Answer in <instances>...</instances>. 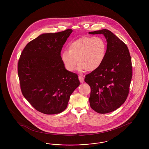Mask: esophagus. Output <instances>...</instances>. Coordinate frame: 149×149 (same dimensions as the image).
I'll return each mask as SVG.
<instances>
[{
  "instance_id": "1",
  "label": "esophagus",
  "mask_w": 149,
  "mask_h": 149,
  "mask_svg": "<svg viewBox=\"0 0 149 149\" xmlns=\"http://www.w3.org/2000/svg\"><path fill=\"white\" fill-rule=\"evenodd\" d=\"M79 79L80 82L81 83L84 81V78H83V77H81V76H79Z\"/></svg>"
}]
</instances>
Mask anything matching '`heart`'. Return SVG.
I'll return each instance as SVG.
<instances>
[{
  "instance_id": "heart-1",
  "label": "heart",
  "mask_w": 149,
  "mask_h": 149,
  "mask_svg": "<svg viewBox=\"0 0 149 149\" xmlns=\"http://www.w3.org/2000/svg\"><path fill=\"white\" fill-rule=\"evenodd\" d=\"M106 51V43L103 38L82 36L69 45L68 51L61 53V58L68 71H74L77 62L79 71H95L103 63Z\"/></svg>"
}]
</instances>
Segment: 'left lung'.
Wrapping results in <instances>:
<instances>
[{
  "label": "left lung",
  "mask_w": 149,
  "mask_h": 149,
  "mask_svg": "<svg viewBox=\"0 0 149 149\" xmlns=\"http://www.w3.org/2000/svg\"><path fill=\"white\" fill-rule=\"evenodd\" d=\"M102 34L106 39V55L98 69L85 76L91 88L90 106L97 113L113 112L126 101L132 76L131 56L127 46L108 29L89 32Z\"/></svg>",
  "instance_id": "1"
}]
</instances>
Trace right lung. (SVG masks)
Here are the masks:
<instances>
[{
    "label": "right lung",
    "instance_id": "add662e5",
    "mask_svg": "<svg viewBox=\"0 0 149 149\" xmlns=\"http://www.w3.org/2000/svg\"><path fill=\"white\" fill-rule=\"evenodd\" d=\"M72 32L68 29L39 36L26 46L18 61L22 94L42 113L64 111L71 94L80 85L78 75L65 69L60 55Z\"/></svg>",
    "mask_w": 149,
    "mask_h": 149
}]
</instances>
